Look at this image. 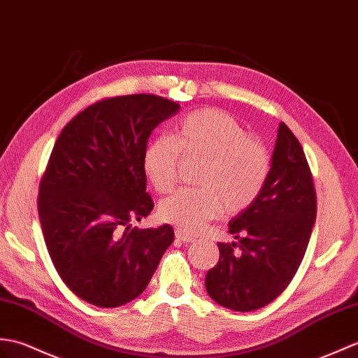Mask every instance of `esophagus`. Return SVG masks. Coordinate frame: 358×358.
Segmentation results:
<instances>
[{"mask_svg": "<svg viewBox=\"0 0 358 358\" xmlns=\"http://www.w3.org/2000/svg\"><path fill=\"white\" fill-rule=\"evenodd\" d=\"M176 238H177L178 241H181V243H185V244L194 243V241H195V238H194V236L186 235L185 231H181V230H176Z\"/></svg>", "mask_w": 358, "mask_h": 358, "instance_id": "1", "label": "esophagus"}]
</instances>
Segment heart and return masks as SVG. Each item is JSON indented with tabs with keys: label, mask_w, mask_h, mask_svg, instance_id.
<instances>
[{
	"label": "heart",
	"mask_w": 358,
	"mask_h": 358,
	"mask_svg": "<svg viewBox=\"0 0 358 358\" xmlns=\"http://www.w3.org/2000/svg\"><path fill=\"white\" fill-rule=\"evenodd\" d=\"M180 155L204 159L198 189L185 187L163 199L162 220L198 234L221 213H239L261 195L271 171L268 146L250 136L230 114L206 108L187 114L172 136L157 137L145 149L143 171L155 190L169 192L178 178Z\"/></svg>",
	"instance_id": "1"
}]
</instances>
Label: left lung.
Listing matches in <instances>:
<instances>
[{"instance_id": "1", "label": "left lung", "mask_w": 358, "mask_h": 358, "mask_svg": "<svg viewBox=\"0 0 358 358\" xmlns=\"http://www.w3.org/2000/svg\"><path fill=\"white\" fill-rule=\"evenodd\" d=\"M315 213L310 164L299 140L282 122L261 195L229 222L238 243H218L220 261L206 274L209 296L241 313L273 302L303 259Z\"/></svg>"}]
</instances>
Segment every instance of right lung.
<instances>
[{"instance_id":"add662e5","label":"right lung","mask_w":358,"mask_h":358,"mask_svg":"<svg viewBox=\"0 0 358 358\" xmlns=\"http://www.w3.org/2000/svg\"><path fill=\"white\" fill-rule=\"evenodd\" d=\"M180 105L155 94L102 99L57 137L39 182L38 213L55 268L71 292L115 308L145 292L173 241L168 224L131 229L154 209L143 154Z\"/></svg>"}]
</instances>
